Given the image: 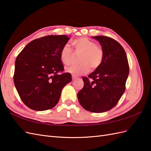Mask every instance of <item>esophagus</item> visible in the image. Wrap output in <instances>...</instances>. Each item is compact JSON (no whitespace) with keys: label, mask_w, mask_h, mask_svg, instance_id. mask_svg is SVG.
Masks as SVG:
<instances>
[{"label":"esophagus","mask_w":151,"mask_h":151,"mask_svg":"<svg viewBox=\"0 0 151 151\" xmlns=\"http://www.w3.org/2000/svg\"><path fill=\"white\" fill-rule=\"evenodd\" d=\"M78 78V77L77 76H75V75H72V79L73 80H76V79H77Z\"/></svg>","instance_id":"34e87169"}]
</instances>
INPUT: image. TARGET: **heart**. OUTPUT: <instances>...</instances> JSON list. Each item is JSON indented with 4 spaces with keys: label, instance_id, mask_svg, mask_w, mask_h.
Here are the masks:
<instances>
[{
    "label": "heart",
    "instance_id": "obj_1",
    "mask_svg": "<svg viewBox=\"0 0 151 151\" xmlns=\"http://www.w3.org/2000/svg\"><path fill=\"white\" fill-rule=\"evenodd\" d=\"M72 44L79 56L80 64L67 69V71L74 75H80L89 71L99 68L102 63L104 52L102 47L87 37H80L73 40ZM60 59L63 64L69 65L71 64L73 50L68 44L62 47L60 51Z\"/></svg>",
    "mask_w": 151,
    "mask_h": 151
}]
</instances>
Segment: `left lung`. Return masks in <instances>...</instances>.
<instances>
[{
  "label": "left lung",
  "instance_id": "8db88e82",
  "mask_svg": "<svg viewBox=\"0 0 151 151\" xmlns=\"http://www.w3.org/2000/svg\"><path fill=\"white\" fill-rule=\"evenodd\" d=\"M93 38L100 43L104 59L99 68L83 77L84 86L77 96L86 110L103 113L116 106L123 95L129 66L124 49L116 40L106 36Z\"/></svg>",
  "mask_w": 151,
  "mask_h": 151
}]
</instances>
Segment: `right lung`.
I'll use <instances>...</instances> for the list:
<instances>
[{
  "label": "right lung",
  "instance_id": "right-lung-1",
  "mask_svg": "<svg viewBox=\"0 0 151 151\" xmlns=\"http://www.w3.org/2000/svg\"><path fill=\"white\" fill-rule=\"evenodd\" d=\"M67 35H48L27 44L17 56L13 80L20 99L29 108L45 111L58 102L62 90L72 80L60 59Z\"/></svg>",
  "mask_w": 151,
  "mask_h": 151
}]
</instances>
